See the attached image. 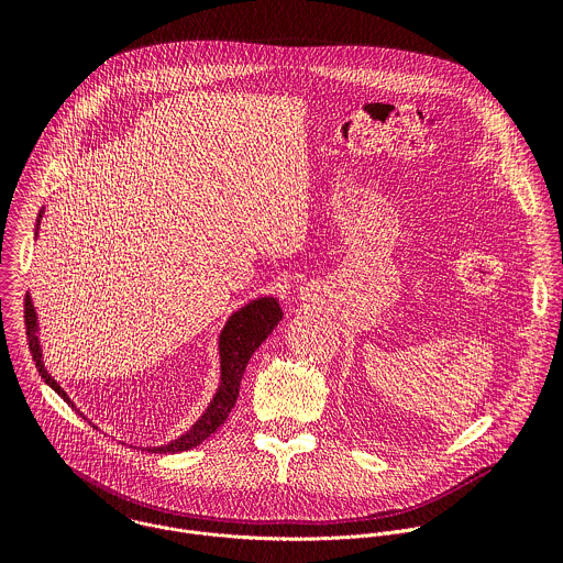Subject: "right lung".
<instances>
[{"mask_svg": "<svg viewBox=\"0 0 563 563\" xmlns=\"http://www.w3.org/2000/svg\"><path fill=\"white\" fill-rule=\"evenodd\" d=\"M42 213L37 216V227H35V238L40 231ZM24 320H26V336H29V347L33 354V361L44 378V383L55 389L70 408H75L68 394L62 389V385L48 374L42 361V345H40V323H37V311L33 307L31 294H26V305H24ZM283 320V309L274 296H261L250 300L245 307H240L233 311L218 336V356H220V383L209 400L207 410L200 415V419L178 439L165 445H146L142 450L146 452H159V454H174V452H185L196 445H200L205 439H209L229 417L231 408L235 406L240 380H243L245 367L252 358V354L265 343V339L276 330V325ZM77 410V408H75ZM79 412V410H77ZM82 415V412H79ZM85 417V415H82ZM87 419V417H85ZM89 421V419H87ZM91 423V421H89ZM98 428V426H93Z\"/></svg>", "mask_w": 563, "mask_h": 563, "instance_id": "right-lung-1", "label": "right lung"}]
</instances>
